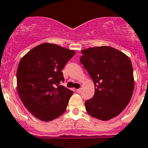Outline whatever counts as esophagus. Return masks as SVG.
I'll use <instances>...</instances> for the list:
<instances>
[{
	"label": "esophagus",
	"instance_id": "esophagus-1",
	"mask_svg": "<svg viewBox=\"0 0 148 148\" xmlns=\"http://www.w3.org/2000/svg\"><path fill=\"white\" fill-rule=\"evenodd\" d=\"M76 91H77L78 93H80V92H81V91H82V89L81 88L77 89V90H76Z\"/></svg>",
	"mask_w": 148,
	"mask_h": 148
}]
</instances>
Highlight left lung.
Masks as SVG:
<instances>
[{"label": "left lung", "instance_id": "left-lung-1", "mask_svg": "<svg viewBox=\"0 0 148 148\" xmlns=\"http://www.w3.org/2000/svg\"><path fill=\"white\" fill-rule=\"evenodd\" d=\"M80 62L95 84V95L84 105L89 115L108 121L127 107L134 87L130 58L109 46L93 47L81 51Z\"/></svg>", "mask_w": 148, "mask_h": 148}]
</instances>
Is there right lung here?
I'll use <instances>...</instances> for the list:
<instances>
[{"mask_svg":"<svg viewBox=\"0 0 148 148\" xmlns=\"http://www.w3.org/2000/svg\"><path fill=\"white\" fill-rule=\"evenodd\" d=\"M75 51L42 43L21 58L16 71L17 91L27 110L38 119L50 121L66 111L73 91L60 85L61 70Z\"/></svg>","mask_w":148,"mask_h":148,"instance_id":"obj_1","label":"right lung"}]
</instances>
